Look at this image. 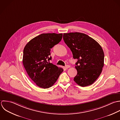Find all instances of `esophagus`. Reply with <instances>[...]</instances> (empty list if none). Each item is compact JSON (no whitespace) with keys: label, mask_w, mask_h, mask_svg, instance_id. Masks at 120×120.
I'll list each match as a JSON object with an SVG mask.
<instances>
[{"label":"esophagus","mask_w":120,"mask_h":120,"mask_svg":"<svg viewBox=\"0 0 120 120\" xmlns=\"http://www.w3.org/2000/svg\"><path fill=\"white\" fill-rule=\"evenodd\" d=\"M70 66L69 65H66L65 67V68L66 69H68V68H70Z\"/></svg>","instance_id":"1"}]
</instances>
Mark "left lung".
I'll list each match as a JSON object with an SVG mask.
<instances>
[{
  "instance_id": "left-lung-1",
  "label": "left lung",
  "mask_w": 120,
  "mask_h": 120,
  "mask_svg": "<svg viewBox=\"0 0 120 120\" xmlns=\"http://www.w3.org/2000/svg\"><path fill=\"white\" fill-rule=\"evenodd\" d=\"M64 42L71 50L77 75L74 81L85 87L93 84L101 74L104 66V54L101 45L88 35L79 33H64Z\"/></svg>"
}]
</instances>
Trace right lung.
I'll use <instances>...</instances> for the list:
<instances>
[{
    "label": "right lung",
    "instance_id": "right-lung-1",
    "mask_svg": "<svg viewBox=\"0 0 120 120\" xmlns=\"http://www.w3.org/2000/svg\"><path fill=\"white\" fill-rule=\"evenodd\" d=\"M63 34H42L31 40L23 50L22 62L30 79L44 89L51 87L57 81L63 68L49 62L50 50L62 40Z\"/></svg>",
    "mask_w": 120,
    "mask_h": 120
}]
</instances>
